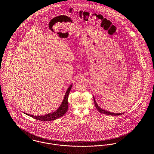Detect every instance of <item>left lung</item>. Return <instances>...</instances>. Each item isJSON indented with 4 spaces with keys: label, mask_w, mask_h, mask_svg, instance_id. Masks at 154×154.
Here are the masks:
<instances>
[{
    "label": "left lung",
    "mask_w": 154,
    "mask_h": 154,
    "mask_svg": "<svg viewBox=\"0 0 154 154\" xmlns=\"http://www.w3.org/2000/svg\"><path fill=\"white\" fill-rule=\"evenodd\" d=\"M93 98H94V104H95V106L96 109H97V110H98L99 112H100L101 113H103V114H107V115H110V116H119V115H121V114L125 113V112H123V113H114V112H111L110 111H106V110H103V109H102L101 108H100V107L98 106V104H97V102H96V101H95V99L94 95H93Z\"/></svg>",
    "instance_id": "obj_1"
}]
</instances>
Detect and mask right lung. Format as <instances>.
<instances>
[{"label": "right lung", "instance_id": "1", "mask_svg": "<svg viewBox=\"0 0 154 154\" xmlns=\"http://www.w3.org/2000/svg\"><path fill=\"white\" fill-rule=\"evenodd\" d=\"M72 87V84H71L68 89L66 91V94L65 95V97L63 100V101L61 104V105L60 106V107L56 110L55 111L51 112V113H48L47 114L44 116H33V115H31V114H28L26 113V115L36 119L40 121H42V122H47V121H52L54 120H56L59 117H61L62 116H64L66 114L67 109H68V96L70 92V91L71 89V88Z\"/></svg>", "mask_w": 154, "mask_h": 154}]
</instances>
